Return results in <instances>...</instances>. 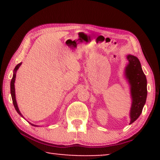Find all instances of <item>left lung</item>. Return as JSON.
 I'll use <instances>...</instances> for the list:
<instances>
[{
  "label": "left lung",
  "mask_w": 160,
  "mask_h": 160,
  "mask_svg": "<svg viewBox=\"0 0 160 160\" xmlns=\"http://www.w3.org/2000/svg\"><path fill=\"white\" fill-rule=\"evenodd\" d=\"M128 64L126 66L125 75L130 85L132 106L130 110V124L135 122L141 115L146 102L147 79L143 72L140 61L136 56L128 55Z\"/></svg>",
  "instance_id": "1"
}]
</instances>
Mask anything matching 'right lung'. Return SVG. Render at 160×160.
I'll return each instance as SVG.
<instances>
[{
    "instance_id": "right-lung-1",
    "label": "right lung",
    "mask_w": 160,
    "mask_h": 160,
    "mask_svg": "<svg viewBox=\"0 0 160 160\" xmlns=\"http://www.w3.org/2000/svg\"><path fill=\"white\" fill-rule=\"evenodd\" d=\"M22 65V63L18 64V65L15 67V68H14L13 75H12V80H11V82H10V93H11V96H12V103H13L14 108H15L16 111H17V113H19V114L21 116V117H23V116L22 115L21 113H20V111H19V108H18L17 103H16V93H15V85H14V83H15V80H16V71H17V70L19 69V68L20 67V65ZM31 125H32V126H36V125H34V124H32V123H31Z\"/></svg>"
}]
</instances>
